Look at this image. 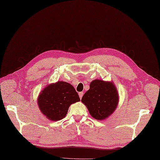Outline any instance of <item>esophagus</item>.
<instances>
[{"instance_id": "1", "label": "esophagus", "mask_w": 160, "mask_h": 160, "mask_svg": "<svg viewBox=\"0 0 160 160\" xmlns=\"http://www.w3.org/2000/svg\"><path fill=\"white\" fill-rule=\"evenodd\" d=\"M83 95V92H79V98H80V99L82 98Z\"/></svg>"}]
</instances>
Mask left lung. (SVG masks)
Listing matches in <instances>:
<instances>
[{"label": "left lung", "instance_id": "left-lung-1", "mask_svg": "<svg viewBox=\"0 0 160 160\" xmlns=\"http://www.w3.org/2000/svg\"><path fill=\"white\" fill-rule=\"evenodd\" d=\"M81 102L93 118L104 120L116 109L119 95L113 83L96 79L89 84V89L83 96Z\"/></svg>", "mask_w": 160, "mask_h": 160}]
</instances>
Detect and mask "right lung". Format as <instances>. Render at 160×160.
<instances>
[{
	"instance_id": "right-lung-1",
	"label": "right lung",
	"mask_w": 160,
	"mask_h": 160,
	"mask_svg": "<svg viewBox=\"0 0 160 160\" xmlns=\"http://www.w3.org/2000/svg\"><path fill=\"white\" fill-rule=\"evenodd\" d=\"M79 101V96L72 85L65 81H58L42 89L37 103L47 118L59 121L67 115L69 107Z\"/></svg>"
}]
</instances>
